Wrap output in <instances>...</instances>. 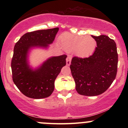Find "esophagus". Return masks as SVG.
Returning a JSON list of instances; mask_svg holds the SVG:
<instances>
[{
    "label": "esophagus",
    "mask_w": 128,
    "mask_h": 128,
    "mask_svg": "<svg viewBox=\"0 0 128 128\" xmlns=\"http://www.w3.org/2000/svg\"><path fill=\"white\" fill-rule=\"evenodd\" d=\"M71 60H72V56L70 55H68L67 59H66V64L67 66H69L71 63Z\"/></svg>",
    "instance_id": "1"
}]
</instances>
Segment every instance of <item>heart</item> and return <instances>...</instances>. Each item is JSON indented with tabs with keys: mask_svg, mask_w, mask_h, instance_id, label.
Here are the masks:
<instances>
[{
	"mask_svg": "<svg viewBox=\"0 0 128 128\" xmlns=\"http://www.w3.org/2000/svg\"><path fill=\"white\" fill-rule=\"evenodd\" d=\"M61 46L66 51L74 52L80 58L89 56L94 52L96 42L93 38L86 36H78L70 33H64L60 36Z\"/></svg>",
	"mask_w": 128,
	"mask_h": 128,
	"instance_id": "b5f03b06",
	"label": "heart"
}]
</instances>
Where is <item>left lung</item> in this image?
Wrapping results in <instances>:
<instances>
[{
	"label": "left lung",
	"instance_id": "obj_1",
	"mask_svg": "<svg viewBox=\"0 0 128 128\" xmlns=\"http://www.w3.org/2000/svg\"><path fill=\"white\" fill-rule=\"evenodd\" d=\"M92 36L96 40L94 52L88 58L74 56L70 66L79 94L94 96L110 87L116 77L118 54L115 42L102 35Z\"/></svg>",
	"mask_w": 128,
	"mask_h": 128
}]
</instances>
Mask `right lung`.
Returning a JSON list of instances; mask_svg holds the SVG:
<instances>
[{"label": "right lung", "mask_w": 128, "mask_h": 128, "mask_svg": "<svg viewBox=\"0 0 128 128\" xmlns=\"http://www.w3.org/2000/svg\"><path fill=\"white\" fill-rule=\"evenodd\" d=\"M58 30L55 28L28 32L15 44L11 61L12 80L19 90L28 98L42 99L50 96L55 79L66 66V55L48 58L34 70L30 67L28 59L32 48L49 47Z\"/></svg>", "instance_id": "right-lung-1"}]
</instances>
